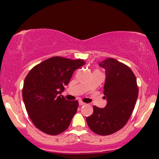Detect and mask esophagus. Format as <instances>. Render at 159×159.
Here are the masks:
<instances>
[{"mask_svg": "<svg viewBox=\"0 0 159 159\" xmlns=\"http://www.w3.org/2000/svg\"><path fill=\"white\" fill-rule=\"evenodd\" d=\"M79 105H81V106H82V105H85V103L84 102H83L82 101H79Z\"/></svg>", "mask_w": 159, "mask_h": 159, "instance_id": "1", "label": "esophagus"}]
</instances>
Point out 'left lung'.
Wrapping results in <instances>:
<instances>
[{"mask_svg":"<svg viewBox=\"0 0 159 159\" xmlns=\"http://www.w3.org/2000/svg\"><path fill=\"white\" fill-rule=\"evenodd\" d=\"M105 70L104 108L93 106V113L86 118L93 132L109 135L121 129L130 118L138 96L137 80L132 69L114 58L99 63Z\"/></svg>","mask_w":159,"mask_h":159,"instance_id":"1","label":"left lung"}]
</instances>
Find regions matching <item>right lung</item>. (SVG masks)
<instances>
[{
	"mask_svg": "<svg viewBox=\"0 0 159 159\" xmlns=\"http://www.w3.org/2000/svg\"><path fill=\"white\" fill-rule=\"evenodd\" d=\"M84 60L53 57L35 66L24 81L22 97L29 117L40 131L57 135L68 129L78 102L62 96L75 69Z\"/></svg>",
	"mask_w": 159,
	"mask_h": 159,
	"instance_id": "obj_1",
	"label": "right lung"
}]
</instances>
